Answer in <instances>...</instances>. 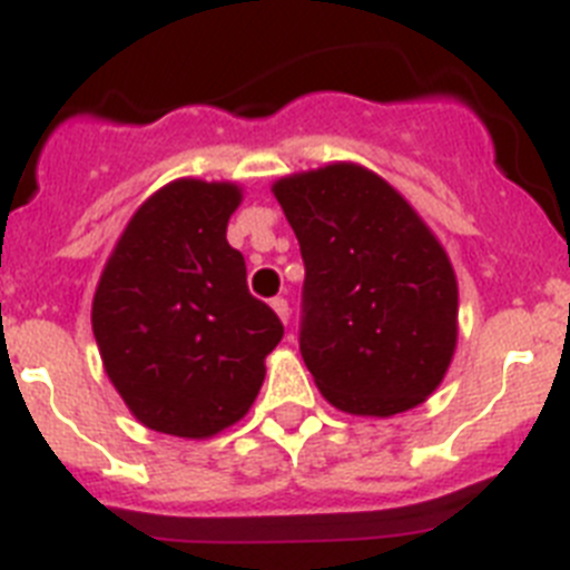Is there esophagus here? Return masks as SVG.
Here are the masks:
<instances>
[{"label": "esophagus", "instance_id": "obj_1", "mask_svg": "<svg viewBox=\"0 0 570 570\" xmlns=\"http://www.w3.org/2000/svg\"><path fill=\"white\" fill-rule=\"evenodd\" d=\"M271 308H274V314L279 316L285 325H288L291 320V308H288V299H282V296H276V299H271Z\"/></svg>", "mask_w": 570, "mask_h": 570}]
</instances>
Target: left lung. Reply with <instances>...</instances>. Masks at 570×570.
<instances>
[{"label": "left lung", "instance_id": "8db88e82", "mask_svg": "<svg viewBox=\"0 0 570 570\" xmlns=\"http://www.w3.org/2000/svg\"><path fill=\"white\" fill-rule=\"evenodd\" d=\"M271 190L305 259L299 347L320 394L376 420L422 405L460 336V285L434 230L356 163L288 174Z\"/></svg>", "mask_w": 570, "mask_h": 570}]
</instances>
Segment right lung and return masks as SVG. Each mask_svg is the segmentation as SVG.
<instances>
[{"label":"right lung","mask_w":570,"mask_h":570,"mask_svg":"<svg viewBox=\"0 0 570 570\" xmlns=\"http://www.w3.org/2000/svg\"><path fill=\"white\" fill-rule=\"evenodd\" d=\"M239 203L236 183L163 185L130 216L97 282L90 325L105 374L159 434L210 440L236 425L282 340L225 239Z\"/></svg>","instance_id":"obj_1"}]
</instances>
